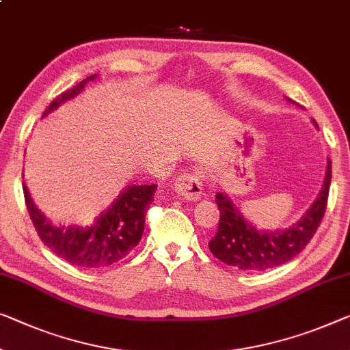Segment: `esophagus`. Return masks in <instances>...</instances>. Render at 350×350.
<instances>
[{"mask_svg":"<svg viewBox=\"0 0 350 350\" xmlns=\"http://www.w3.org/2000/svg\"><path fill=\"white\" fill-rule=\"evenodd\" d=\"M174 190L184 200H200L202 195V182L198 171H190V173H184L177 177Z\"/></svg>","mask_w":350,"mask_h":350,"instance_id":"obj_1","label":"esophagus"}]
</instances>
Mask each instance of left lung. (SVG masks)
<instances>
[{
	"label": "left lung",
	"instance_id": "obj_1",
	"mask_svg": "<svg viewBox=\"0 0 350 350\" xmlns=\"http://www.w3.org/2000/svg\"><path fill=\"white\" fill-rule=\"evenodd\" d=\"M314 122V121H312ZM317 127V124L314 122ZM332 180V161L328 160L324 185L304 217L286 229L262 231L248 223L234 207L225 193H217L220 223L215 237L208 242L213 256L232 267L259 272L289 262L314 236L324 218Z\"/></svg>",
	"mask_w": 350,
	"mask_h": 350
}]
</instances>
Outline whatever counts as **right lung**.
Masks as SVG:
<instances>
[{
  "mask_svg": "<svg viewBox=\"0 0 350 350\" xmlns=\"http://www.w3.org/2000/svg\"><path fill=\"white\" fill-rule=\"evenodd\" d=\"M97 75L88 77L77 86L64 91L50 103L44 116L55 111L85 90L86 83ZM42 116V118H44ZM157 185H129L116 201L103 211L91 225H55L42 213L23 182L25 202L31 221L40 241L72 265L81 269H103L124 259L142 241L146 212L154 201Z\"/></svg>",
  "mask_w": 350,
  "mask_h": 350,
  "instance_id": "right-lung-1",
  "label": "right lung"
}]
</instances>
